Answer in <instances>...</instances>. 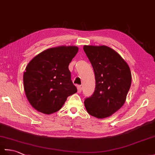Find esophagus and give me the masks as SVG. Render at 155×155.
<instances>
[{
    "instance_id": "obj_1",
    "label": "esophagus",
    "mask_w": 155,
    "mask_h": 155,
    "mask_svg": "<svg viewBox=\"0 0 155 155\" xmlns=\"http://www.w3.org/2000/svg\"><path fill=\"white\" fill-rule=\"evenodd\" d=\"M77 91L78 93H81L82 91V87L81 86H77Z\"/></svg>"
}]
</instances>
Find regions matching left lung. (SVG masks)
I'll return each instance as SVG.
<instances>
[{
  "mask_svg": "<svg viewBox=\"0 0 155 155\" xmlns=\"http://www.w3.org/2000/svg\"><path fill=\"white\" fill-rule=\"evenodd\" d=\"M83 49L94 69L96 86L84 101L88 113L97 118L111 116L124 104L132 76L127 62L107 46L84 45Z\"/></svg>",
  "mask_w": 155,
  "mask_h": 155,
  "instance_id": "8db88e82",
  "label": "left lung"
}]
</instances>
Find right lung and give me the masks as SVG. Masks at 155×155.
Wrapping results in <instances>:
<instances>
[{
	"instance_id": "1",
	"label": "right lung",
	"mask_w": 155,
	"mask_h": 155,
	"mask_svg": "<svg viewBox=\"0 0 155 155\" xmlns=\"http://www.w3.org/2000/svg\"><path fill=\"white\" fill-rule=\"evenodd\" d=\"M78 51L75 46H59L37 54L28 62L23 75L26 97L38 112L51 114L62 108L77 89L68 69Z\"/></svg>"
}]
</instances>
